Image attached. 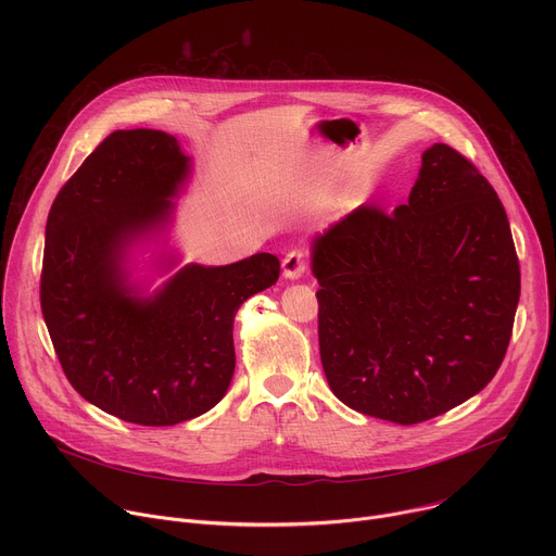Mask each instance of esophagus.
I'll return each mask as SVG.
<instances>
[{
    "mask_svg": "<svg viewBox=\"0 0 556 556\" xmlns=\"http://www.w3.org/2000/svg\"><path fill=\"white\" fill-rule=\"evenodd\" d=\"M281 273L286 279H299L305 273V255L301 249H292L283 262H281Z\"/></svg>",
    "mask_w": 556,
    "mask_h": 556,
    "instance_id": "1",
    "label": "esophagus"
}]
</instances>
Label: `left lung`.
<instances>
[{
    "label": "left lung",
    "mask_w": 556,
    "mask_h": 556,
    "mask_svg": "<svg viewBox=\"0 0 556 556\" xmlns=\"http://www.w3.org/2000/svg\"><path fill=\"white\" fill-rule=\"evenodd\" d=\"M319 348L350 409L418 425L497 374L521 275L491 182L444 142L422 153L409 202L358 206L312 242Z\"/></svg>",
    "instance_id": "1"
}]
</instances>
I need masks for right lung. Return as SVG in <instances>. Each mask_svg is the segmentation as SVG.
Listing matches in <instances>:
<instances>
[{
	"mask_svg": "<svg viewBox=\"0 0 556 556\" xmlns=\"http://www.w3.org/2000/svg\"><path fill=\"white\" fill-rule=\"evenodd\" d=\"M191 157L157 129L110 134L65 182L46 224L41 312L70 384L125 422L172 427L213 409L235 371L240 305L277 283L279 260L187 264L151 294L131 255L165 235ZM176 255H161L167 273Z\"/></svg>",
	"mask_w": 556,
	"mask_h": 556,
	"instance_id": "obj_1",
	"label": "right lung"
}]
</instances>
